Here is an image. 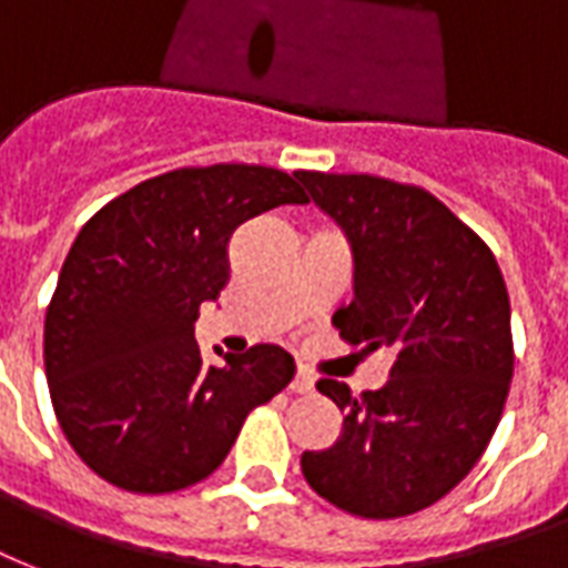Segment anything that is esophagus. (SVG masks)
I'll return each mask as SVG.
<instances>
[{"label":"esophagus","mask_w":568,"mask_h":568,"mask_svg":"<svg viewBox=\"0 0 568 568\" xmlns=\"http://www.w3.org/2000/svg\"><path fill=\"white\" fill-rule=\"evenodd\" d=\"M290 390L293 393H312L314 390V378L308 375V372H296L293 375V381H290Z\"/></svg>","instance_id":"obj_1"}]
</instances>
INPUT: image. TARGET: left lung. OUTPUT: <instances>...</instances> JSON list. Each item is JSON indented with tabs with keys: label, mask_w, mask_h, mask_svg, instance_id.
Returning a JSON list of instances; mask_svg holds the SVG:
<instances>
[{
	"label": "left lung",
	"mask_w": 568,
	"mask_h": 568,
	"mask_svg": "<svg viewBox=\"0 0 568 568\" xmlns=\"http://www.w3.org/2000/svg\"><path fill=\"white\" fill-rule=\"evenodd\" d=\"M296 178L354 254V300L333 326L359 354L393 357L381 390L354 396L342 381H317L345 424L333 448L302 454V475L347 515H415L469 475L503 417L515 372L503 272L424 187L378 175Z\"/></svg>",
	"instance_id": "left-lung-1"
}]
</instances>
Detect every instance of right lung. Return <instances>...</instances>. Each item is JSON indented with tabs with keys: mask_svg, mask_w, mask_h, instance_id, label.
Segmentation results:
<instances>
[{
	"mask_svg": "<svg viewBox=\"0 0 568 568\" xmlns=\"http://www.w3.org/2000/svg\"><path fill=\"white\" fill-rule=\"evenodd\" d=\"M308 202L268 165L217 163L148 178L81 226L44 317L57 420L99 478L175 494L221 466L244 417L296 375L278 345L223 366L199 354L202 302L230 281V239L256 214Z\"/></svg>",
	"mask_w": 568,
	"mask_h": 568,
	"instance_id": "1",
	"label": "right lung"
}]
</instances>
